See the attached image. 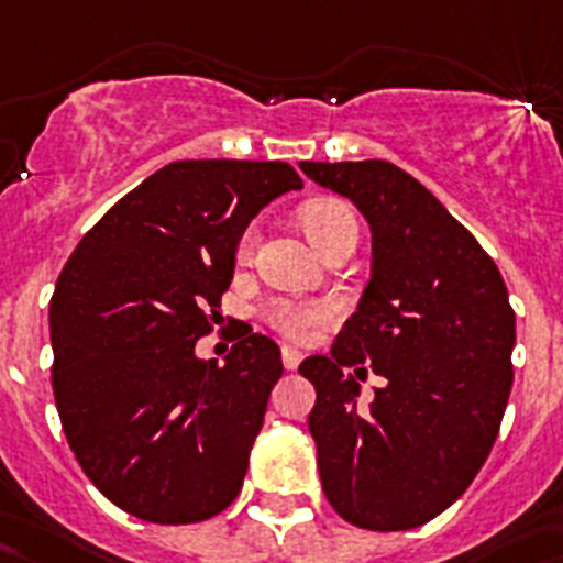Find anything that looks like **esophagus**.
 <instances>
[{
  "label": "esophagus",
  "mask_w": 563,
  "mask_h": 563,
  "mask_svg": "<svg viewBox=\"0 0 563 563\" xmlns=\"http://www.w3.org/2000/svg\"><path fill=\"white\" fill-rule=\"evenodd\" d=\"M280 356H283V368L286 371H297V365L302 363V354L297 349H291V345H283Z\"/></svg>",
  "instance_id": "esophagus-1"
}]
</instances>
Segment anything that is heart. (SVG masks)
<instances>
[{"instance_id": "1", "label": "heart", "mask_w": 563, "mask_h": 563, "mask_svg": "<svg viewBox=\"0 0 563 563\" xmlns=\"http://www.w3.org/2000/svg\"><path fill=\"white\" fill-rule=\"evenodd\" d=\"M302 229L309 232L311 241L325 252L342 234H356V218L342 200L320 198L311 200L300 209ZM257 243V229L249 227L238 241V261H249ZM340 317V306L334 300H288L275 297L263 306V320L283 336L297 342L311 340L317 329L329 325Z\"/></svg>"}]
</instances>
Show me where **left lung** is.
<instances>
[{"label":"left lung","mask_w":563,"mask_h":563,"mask_svg":"<svg viewBox=\"0 0 563 563\" xmlns=\"http://www.w3.org/2000/svg\"><path fill=\"white\" fill-rule=\"evenodd\" d=\"M374 232L363 300L331 356L302 360L325 498L363 530H410L456 501L498 437L516 314L490 254L413 175L388 161H302ZM354 367V372H349ZM386 376L368 409L358 379Z\"/></svg>","instance_id":"obj_1"}]
</instances>
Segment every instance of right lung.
Returning a JSON list of instances; mask_svg holds the SVG:
<instances>
[{"label":"right lung","mask_w":563,"mask_h":563,"mask_svg":"<svg viewBox=\"0 0 563 563\" xmlns=\"http://www.w3.org/2000/svg\"><path fill=\"white\" fill-rule=\"evenodd\" d=\"M283 161H175L73 249L51 300L53 397L81 471L153 525H195L241 493L280 349L252 329L198 360L243 229L300 189Z\"/></svg>","instance_id":"1"}]
</instances>
